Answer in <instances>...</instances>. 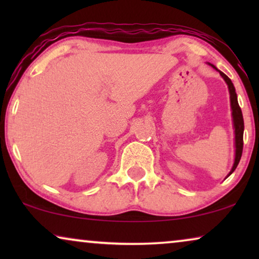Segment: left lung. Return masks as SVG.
Here are the masks:
<instances>
[{
    "label": "left lung",
    "mask_w": 259,
    "mask_h": 259,
    "mask_svg": "<svg viewBox=\"0 0 259 259\" xmlns=\"http://www.w3.org/2000/svg\"><path fill=\"white\" fill-rule=\"evenodd\" d=\"M213 68L215 67L213 66ZM217 69V68H215ZM219 74L223 76V79L225 80V82L228 83L229 91H230V100H231V109H232V118H233V126H235V139H236V158H235V164H233V167L230 172V175L235 171L237 165L239 164L240 158H242L243 153V132H244V120H243V114L242 109H240L238 105V100H237V94L235 86H233L232 81L229 79L228 76L225 75L224 73L218 70ZM229 175V176H230Z\"/></svg>",
    "instance_id": "obj_1"
}]
</instances>
